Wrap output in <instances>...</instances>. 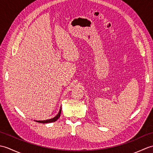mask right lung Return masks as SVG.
<instances>
[{
    "mask_svg": "<svg viewBox=\"0 0 153 153\" xmlns=\"http://www.w3.org/2000/svg\"><path fill=\"white\" fill-rule=\"evenodd\" d=\"M61 108L59 110V112L58 113V114L54 117L53 118H51V119H48V120H36L37 122H39V123H51V122H54L55 121H56V120L59 118V117L60 116V114H61Z\"/></svg>",
    "mask_w": 153,
    "mask_h": 153,
    "instance_id": "1",
    "label": "right lung"
}]
</instances>
